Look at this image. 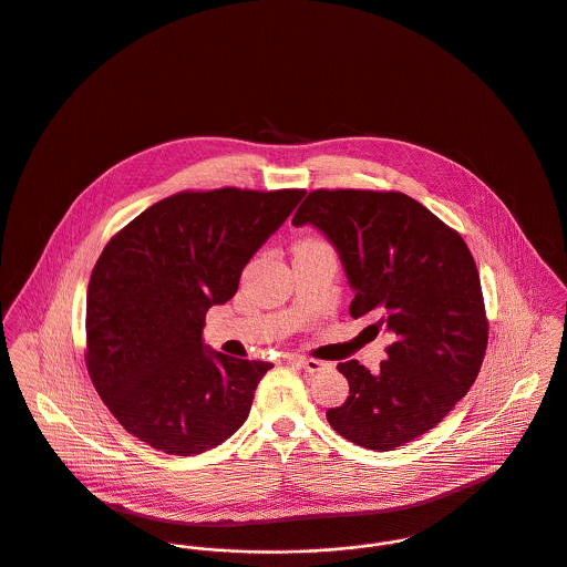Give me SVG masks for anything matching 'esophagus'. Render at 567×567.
<instances>
[{
	"instance_id": "34e87169",
	"label": "esophagus",
	"mask_w": 567,
	"mask_h": 567,
	"mask_svg": "<svg viewBox=\"0 0 567 567\" xmlns=\"http://www.w3.org/2000/svg\"><path fill=\"white\" fill-rule=\"evenodd\" d=\"M289 361L298 363V365H300L305 372H309V374L321 372V370H326V368H328V363H323V361H317V359H307V357H291Z\"/></svg>"
}]
</instances>
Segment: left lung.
Wrapping results in <instances>:
<instances>
[{"mask_svg": "<svg viewBox=\"0 0 567 567\" xmlns=\"http://www.w3.org/2000/svg\"><path fill=\"white\" fill-rule=\"evenodd\" d=\"M293 226L313 224L339 252L354 300L391 343L378 372L339 363L350 395L328 409L348 441L386 452L435 429L481 372L489 323L463 237L398 190L317 189Z\"/></svg>", "mask_w": 567, "mask_h": 567, "instance_id": "left-lung-1", "label": "left lung"}]
</instances>
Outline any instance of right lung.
<instances>
[{
	"mask_svg": "<svg viewBox=\"0 0 567 567\" xmlns=\"http://www.w3.org/2000/svg\"><path fill=\"white\" fill-rule=\"evenodd\" d=\"M307 190L226 187L169 195L100 254L86 291V370L130 435L190 456L248 420L274 365L206 350L202 328Z\"/></svg>",
	"mask_w": 567,
	"mask_h": 567,
	"instance_id": "1",
	"label": "right lung"
}]
</instances>
